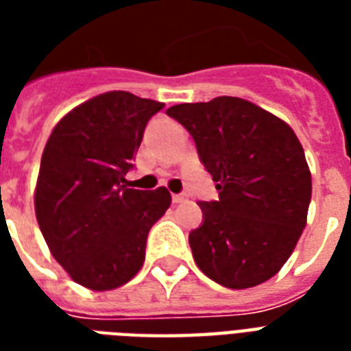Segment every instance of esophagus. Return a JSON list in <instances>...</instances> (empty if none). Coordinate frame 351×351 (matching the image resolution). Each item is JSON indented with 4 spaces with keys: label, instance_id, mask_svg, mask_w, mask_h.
Segmentation results:
<instances>
[{
    "label": "esophagus",
    "instance_id": "34e87169",
    "mask_svg": "<svg viewBox=\"0 0 351 351\" xmlns=\"http://www.w3.org/2000/svg\"><path fill=\"white\" fill-rule=\"evenodd\" d=\"M186 200V195H173V204H180Z\"/></svg>",
    "mask_w": 351,
    "mask_h": 351
}]
</instances>
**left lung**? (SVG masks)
Returning <instances> with one entry per match:
<instances>
[{
    "mask_svg": "<svg viewBox=\"0 0 351 351\" xmlns=\"http://www.w3.org/2000/svg\"><path fill=\"white\" fill-rule=\"evenodd\" d=\"M167 114L186 127L219 200L200 202L202 226L189 233L193 258L231 289L271 278L293 253L308 219L311 175L293 129L233 96L180 104Z\"/></svg>",
    "mask_w": 351,
    "mask_h": 351,
    "instance_id": "8db88e82",
    "label": "left lung"
}]
</instances>
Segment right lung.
Segmentation results:
<instances>
[{
  "mask_svg": "<svg viewBox=\"0 0 351 351\" xmlns=\"http://www.w3.org/2000/svg\"><path fill=\"white\" fill-rule=\"evenodd\" d=\"M164 104L111 90L67 112L41 156L34 208L49 250L74 282L107 291L143 264L149 230L171 206L165 187L140 191L125 175Z\"/></svg>",
  "mask_w": 351,
  "mask_h": 351,
  "instance_id": "add662e5",
  "label": "right lung"
}]
</instances>
